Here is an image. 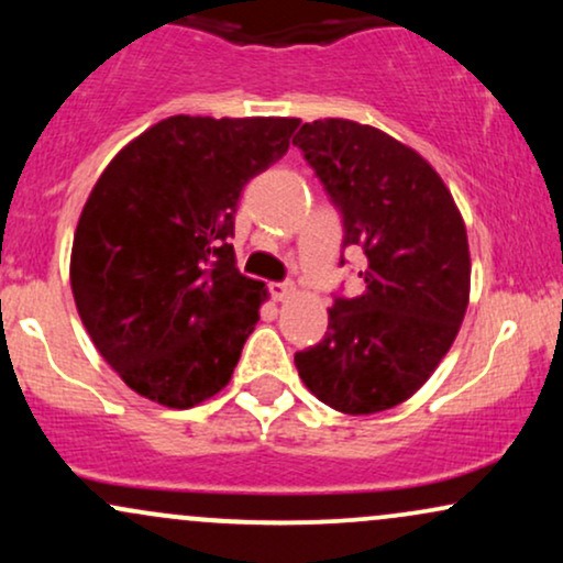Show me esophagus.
Here are the masks:
<instances>
[{"label": "esophagus", "mask_w": 563, "mask_h": 563, "mask_svg": "<svg viewBox=\"0 0 563 563\" xmlns=\"http://www.w3.org/2000/svg\"><path fill=\"white\" fill-rule=\"evenodd\" d=\"M269 294H273L275 301H286L294 296V286L290 283H269Z\"/></svg>", "instance_id": "esophagus-1"}]
</instances>
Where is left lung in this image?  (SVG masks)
I'll list each match as a JSON object with an SVG mask.
<instances>
[{
  "label": "left lung",
  "instance_id": "left-lung-1",
  "mask_svg": "<svg viewBox=\"0 0 563 563\" xmlns=\"http://www.w3.org/2000/svg\"><path fill=\"white\" fill-rule=\"evenodd\" d=\"M294 145L341 211L344 249L367 260L363 294L335 296L325 339L296 352V371L333 410H389L429 380L466 314V224L429 161L376 126L320 119Z\"/></svg>",
  "mask_w": 563,
  "mask_h": 563
}]
</instances>
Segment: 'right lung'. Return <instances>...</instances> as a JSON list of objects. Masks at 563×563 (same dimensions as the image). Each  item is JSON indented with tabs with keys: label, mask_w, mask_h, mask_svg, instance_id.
<instances>
[{
	"label": "right lung",
	"mask_w": 563,
	"mask_h": 563,
	"mask_svg": "<svg viewBox=\"0 0 563 563\" xmlns=\"http://www.w3.org/2000/svg\"><path fill=\"white\" fill-rule=\"evenodd\" d=\"M296 126L172 115L100 174L76 224L70 288L129 389L185 410L230 384L267 299L264 283L235 267L238 200L286 156Z\"/></svg>",
	"instance_id": "add662e5"
}]
</instances>
